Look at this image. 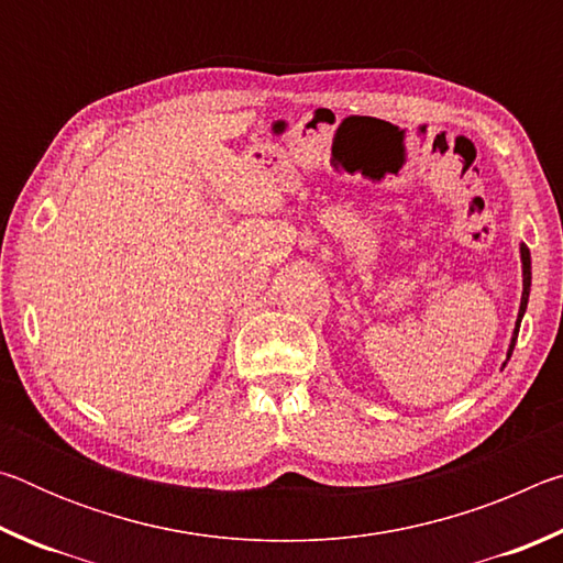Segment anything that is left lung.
<instances>
[{
	"instance_id": "1",
	"label": "left lung",
	"mask_w": 563,
	"mask_h": 563,
	"mask_svg": "<svg viewBox=\"0 0 563 563\" xmlns=\"http://www.w3.org/2000/svg\"><path fill=\"white\" fill-rule=\"evenodd\" d=\"M521 278H523V290H521V305H519V316H517V328H514V335H511V345L507 352V360L511 357L514 345H517V335H519V325H521V318L523 312H527V302H529V290H531V255H529V247L521 243ZM507 365V362H504Z\"/></svg>"
}]
</instances>
